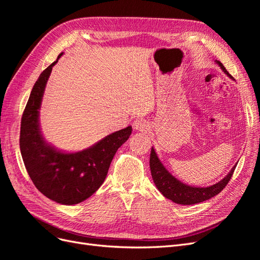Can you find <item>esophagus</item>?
Returning a JSON list of instances; mask_svg holds the SVG:
<instances>
[{
  "label": "esophagus",
  "mask_w": 260,
  "mask_h": 260,
  "mask_svg": "<svg viewBox=\"0 0 260 260\" xmlns=\"http://www.w3.org/2000/svg\"><path fill=\"white\" fill-rule=\"evenodd\" d=\"M133 125H135V129L139 130V131H148L149 130V123L146 121V120H143V119H138L136 120L135 122H133Z\"/></svg>",
  "instance_id": "esophagus-1"
}]
</instances>
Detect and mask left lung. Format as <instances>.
Wrapping results in <instances>:
<instances>
[{"instance_id":"obj_1","label":"left lung","mask_w":260,"mask_h":260,"mask_svg":"<svg viewBox=\"0 0 260 260\" xmlns=\"http://www.w3.org/2000/svg\"><path fill=\"white\" fill-rule=\"evenodd\" d=\"M217 62L223 72L228 76H230V74L226 72V69L221 62ZM149 167H151L154 183L165 198H167L177 204H181V205H193V204H198L214 198V196L221 192L226 186V184L229 183L237 166H234L231 169L229 175L223 180L208 187L188 186L181 182V181L177 180L175 177H172L166 170V168L162 166V164L158 159V157H157L153 147L151 151V157H149Z\"/></svg>"}]
</instances>
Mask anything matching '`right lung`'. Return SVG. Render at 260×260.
<instances>
[{
  "mask_svg": "<svg viewBox=\"0 0 260 260\" xmlns=\"http://www.w3.org/2000/svg\"><path fill=\"white\" fill-rule=\"evenodd\" d=\"M60 55L43 70L31 91L21 117L19 146L28 175L38 190L54 202L75 205L89 199L103 184L114 155L129 139L132 128L116 131L74 154L60 153L45 143L39 128V108L52 67Z\"/></svg>",
  "mask_w": 260,
  "mask_h": 260,
  "instance_id": "add662e5",
  "label": "right lung"
}]
</instances>
